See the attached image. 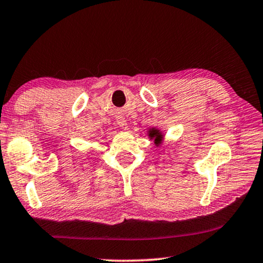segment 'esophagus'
I'll list each match as a JSON object with an SVG mask.
<instances>
[{
  "label": "esophagus",
  "mask_w": 263,
  "mask_h": 263,
  "mask_svg": "<svg viewBox=\"0 0 263 263\" xmlns=\"http://www.w3.org/2000/svg\"><path fill=\"white\" fill-rule=\"evenodd\" d=\"M118 123H119V126L123 129V130H127V129H128L127 120L124 119L123 116H119V119H118Z\"/></svg>",
  "instance_id": "1"
}]
</instances>
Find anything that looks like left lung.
<instances>
[{
    "instance_id": "8db88e82",
    "label": "left lung",
    "mask_w": 263,
    "mask_h": 263,
    "mask_svg": "<svg viewBox=\"0 0 263 263\" xmlns=\"http://www.w3.org/2000/svg\"><path fill=\"white\" fill-rule=\"evenodd\" d=\"M149 137H151V140L154 139V143L157 145H160L161 143H162V139H163V134L162 132L159 130V129L156 128H152L151 130H149Z\"/></svg>"
}]
</instances>
